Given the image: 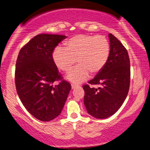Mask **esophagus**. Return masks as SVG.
Listing matches in <instances>:
<instances>
[{
	"label": "esophagus",
	"instance_id": "obj_1",
	"mask_svg": "<svg viewBox=\"0 0 150 150\" xmlns=\"http://www.w3.org/2000/svg\"><path fill=\"white\" fill-rule=\"evenodd\" d=\"M71 87H72V89H75V88H76V87H77V86L75 85H73V84H72Z\"/></svg>",
	"mask_w": 150,
	"mask_h": 150
}]
</instances>
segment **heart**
I'll use <instances>...</instances> for the list:
<instances>
[{"mask_svg":"<svg viewBox=\"0 0 150 150\" xmlns=\"http://www.w3.org/2000/svg\"><path fill=\"white\" fill-rule=\"evenodd\" d=\"M110 51V43L104 36L80 34L67 41L65 48H56L53 59L58 68L64 72L69 71L77 59L79 65L68 73L66 78L80 84L88 78L89 73L96 75L104 68Z\"/></svg>","mask_w":150,"mask_h":150,"instance_id":"1","label":"heart"}]
</instances>
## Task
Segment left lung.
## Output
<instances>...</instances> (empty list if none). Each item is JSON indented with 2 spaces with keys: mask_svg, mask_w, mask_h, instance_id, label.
<instances>
[{
  "mask_svg": "<svg viewBox=\"0 0 150 150\" xmlns=\"http://www.w3.org/2000/svg\"><path fill=\"white\" fill-rule=\"evenodd\" d=\"M111 51L104 68L90 85H101L98 89L83 85L84 104L89 115L99 119L112 116L124 102L130 87V65L128 51L113 34H108Z\"/></svg>",
  "mask_w": 150,
  "mask_h": 150,
  "instance_id": "obj_1",
  "label": "left lung"
}]
</instances>
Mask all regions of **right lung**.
I'll use <instances>...</instances> for the list:
<instances>
[{
	"label": "right lung",
	"mask_w": 150,
	"mask_h": 150,
	"mask_svg": "<svg viewBox=\"0 0 150 150\" xmlns=\"http://www.w3.org/2000/svg\"><path fill=\"white\" fill-rule=\"evenodd\" d=\"M66 36L41 34L19 52L15 80L18 94L26 109L42 121L58 116L71 85L63 80L53 59L54 49ZM61 80L58 85L53 83Z\"/></svg>",
	"instance_id": "1"
}]
</instances>
